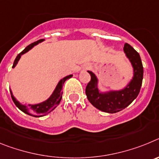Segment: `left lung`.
Here are the masks:
<instances>
[{
    "label": "left lung",
    "instance_id": "1",
    "mask_svg": "<svg viewBox=\"0 0 159 159\" xmlns=\"http://www.w3.org/2000/svg\"><path fill=\"white\" fill-rule=\"evenodd\" d=\"M123 50L134 68V77L124 89L100 93L97 88L98 80L96 76L92 71H88L91 75V80L85 90L88 99L95 107L107 113H116L123 110L136 99L141 89L143 67L139 54L127 43L124 44Z\"/></svg>",
    "mask_w": 159,
    "mask_h": 159
}]
</instances>
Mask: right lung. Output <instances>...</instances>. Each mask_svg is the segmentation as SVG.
Listing matches in <instances>:
<instances>
[{
  "label": "right lung",
  "mask_w": 159,
  "mask_h": 159,
  "mask_svg": "<svg viewBox=\"0 0 159 159\" xmlns=\"http://www.w3.org/2000/svg\"><path fill=\"white\" fill-rule=\"evenodd\" d=\"M43 39L37 40V41L31 43V44H29V46H27V47L25 48L21 52L19 53V54L17 55V57H16V59H15V60H14L12 67H14L16 65V64H17V62L19 61L20 58V57H21L22 55L25 54V53L27 52H29L31 48H32L35 45L38 44V43H40V42L43 41ZM71 76H72V75H70L64 77V79H62V80L59 82V84H57V88H56V89H55L52 95L50 96V98H49L48 99H47L46 101H44V102H40V103H39V104H35V105L29 104L28 106H24V105H21L16 99H15V98H14V96L12 95V92L10 91L12 101H13L15 105L19 108L20 110L22 111L25 112V113L28 114V115H29V116H34V117H41V116H45V115L48 114L49 112H51L52 111L54 110L55 108L58 106L60 100H61V99H62V95H63L62 87L64 86V82L67 80V79L71 78Z\"/></svg>",
  "instance_id": "add662e5"
}]
</instances>
